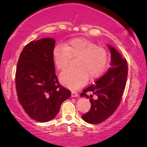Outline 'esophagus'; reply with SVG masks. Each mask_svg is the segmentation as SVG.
<instances>
[{"label":"esophagus","mask_w":147,"mask_h":147,"mask_svg":"<svg viewBox=\"0 0 147 147\" xmlns=\"http://www.w3.org/2000/svg\"><path fill=\"white\" fill-rule=\"evenodd\" d=\"M78 94L77 92L73 91L71 92V97H78Z\"/></svg>","instance_id":"esophagus-1"}]
</instances>
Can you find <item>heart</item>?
<instances>
[{
    "instance_id": "b5f03b06",
    "label": "heart",
    "mask_w": 147,
    "mask_h": 147,
    "mask_svg": "<svg viewBox=\"0 0 147 147\" xmlns=\"http://www.w3.org/2000/svg\"><path fill=\"white\" fill-rule=\"evenodd\" d=\"M77 67L68 68L62 71L59 80L64 86L72 89L81 87L90 80L96 79L103 73L108 59L105 48L85 38H75L63 45L53 49V58L58 69H63L69 65L71 58H76Z\"/></svg>"
}]
</instances>
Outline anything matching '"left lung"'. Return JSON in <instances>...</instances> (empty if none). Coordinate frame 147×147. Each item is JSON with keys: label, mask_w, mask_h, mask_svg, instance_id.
I'll return each mask as SVG.
<instances>
[{"label": "left lung", "mask_w": 147, "mask_h": 147, "mask_svg": "<svg viewBox=\"0 0 147 147\" xmlns=\"http://www.w3.org/2000/svg\"><path fill=\"white\" fill-rule=\"evenodd\" d=\"M108 47L111 53L108 71L80 94L90 99L91 103L89 112L82 116V119L90 124H100L111 116L119 106L125 89L127 61L113 47Z\"/></svg>", "instance_id": "1"}]
</instances>
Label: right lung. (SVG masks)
<instances>
[{"instance_id": "right-lung-1", "label": "right lung", "mask_w": 147, "mask_h": 147, "mask_svg": "<svg viewBox=\"0 0 147 147\" xmlns=\"http://www.w3.org/2000/svg\"><path fill=\"white\" fill-rule=\"evenodd\" d=\"M55 43L51 38L30 42L20 54L16 69L18 100L28 116L39 122L55 118L71 94L59 84L55 74Z\"/></svg>"}]
</instances>
